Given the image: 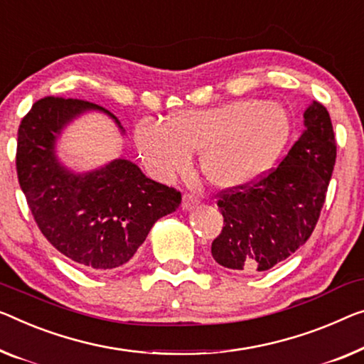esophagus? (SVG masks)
<instances>
[{
    "label": "esophagus",
    "instance_id": "esophagus-1",
    "mask_svg": "<svg viewBox=\"0 0 364 364\" xmlns=\"http://www.w3.org/2000/svg\"><path fill=\"white\" fill-rule=\"evenodd\" d=\"M198 205H199V199L196 196H193V194H184L183 203H181L183 210H193L196 209Z\"/></svg>",
    "mask_w": 364,
    "mask_h": 364
}]
</instances>
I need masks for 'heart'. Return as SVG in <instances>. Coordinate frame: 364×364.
I'll return each instance as SVG.
<instances>
[{"label":"heart","instance_id":"heart-1","mask_svg":"<svg viewBox=\"0 0 364 364\" xmlns=\"http://www.w3.org/2000/svg\"><path fill=\"white\" fill-rule=\"evenodd\" d=\"M291 119L283 106L238 100L209 109H183L168 122L144 119L135 144L145 166L170 180L191 165L200 151V170L219 189H238L262 180L283 154Z\"/></svg>","mask_w":364,"mask_h":364}]
</instances>
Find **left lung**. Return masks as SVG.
Listing matches in <instances>:
<instances>
[{
    "label": "left lung",
    "instance_id": "8db88e82",
    "mask_svg": "<svg viewBox=\"0 0 364 364\" xmlns=\"http://www.w3.org/2000/svg\"><path fill=\"white\" fill-rule=\"evenodd\" d=\"M337 145L328 111L312 101L304 130L276 170L253 186L220 194L224 227L213 257L235 273H262L311 237L333 173Z\"/></svg>",
    "mask_w": 364,
    "mask_h": 364
}]
</instances>
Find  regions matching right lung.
Returning <instances> with one entry per match:
<instances>
[{
	"label": "right lung",
	"instance_id": "add662e5",
	"mask_svg": "<svg viewBox=\"0 0 364 364\" xmlns=\"http://www.w3.org/2000/svg\"><path fill=\"white\" fill-rule=\"evenodd\" d=\"M105 107L81 100L43 97L18 130L16 168L41 232L58 252L86 269H114L127 263L160 217L171 214L181 194L150 180L126 159L90 171H75L57 154L63 129L85 112Z\"/></svg>",
	"mask_w": 364,
	"mask_h": 364
}]
</instances>
